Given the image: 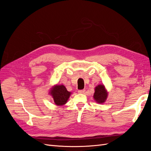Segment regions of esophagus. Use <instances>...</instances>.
<instances>
[{"label": "esophagus", "instance_id": "1", "mask_svg": "<svg viewBox=\"0 0 151 151\" xmlns=\"http://www.w3.org/2000/svg\"><path fill=\"white\" fill-rule=\"evenodd\" d=\"M85 91H86V90H85V89L79 90V91H78V93H79V94H83V93H85Z\"/></svg>", "mask_w": 151, "mask_h": 151}]
</instances>
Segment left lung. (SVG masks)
<instances>
[{
    "instance_id": "left-lung-1",
    "label": "left lung",
    "mask_w": 151,
    "mask_h": 151,
    "mask_svg": "<svg viewBox=\"0 0 151 151\" xmlns=\"http://www.w3.org/2000/svg\"><path fill=\"white\" fill-rule=\"evenodd\" d=\"M95 92L93 98L96 103H103L106 101L108 97V92L106 91L105 87L103 84H99L95 89Z\"/></svg>"
}]
</instances>
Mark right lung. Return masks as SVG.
Listing matches in <instances>:
<instances>
[{"instance_id":"right-lung-1","label":"right lung","mask_w":151,"mask_h":151,"mask_svg":"<svg viewBox=\"0 0 151 151\" xmlns=\"http://www.w3.org/2000/svg\"><path fill=\"white\" fill-rule=\"evenodd\" d=\"M49 93L53 98L55 103L58 106L65 104L71 94V93L68 92L63 85L54 86L50 91Z\"/></svg>"}]
</instances>
